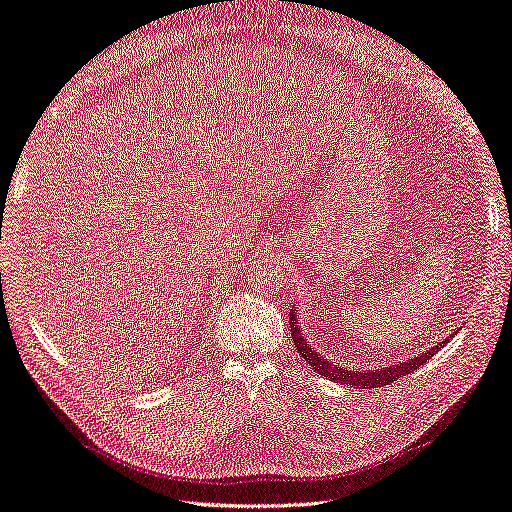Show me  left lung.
Returning <instances> with one entry per match:
<instances>
[{
	"label": "left lung",
	"instance_id": "8db88e82",
	"mask_svg": "<svg viewBox=\"0 0 512 512\" xmlns=\"http://www.w3.org/2000/svg\"><path fill=\"white\" fill-rule=\"evenodd\" d=\"M296 312L299 310L290 312V329H292V338H294L296 349H299V353H301V358L305 362H310V366H314V371H318L320 375H325L327 379H334V382H340V384H349L353 388H377V386H388L392 382H397L399 377L417 371V368L430 360L438 349H443L445 342L451 338L449 336L447 340L438 342L436 347H432L430 351L414 355V358H406V362H397V364H390L384 368H366V371H360V368H353V371H349V368H344L336 362L325 360L323 355L314 351L310 344H307V338L301 334L303 329L299 325V320H296Z\"/></svg>",
	"mask_w": 512,
	"mask_h": 512
}]
</instances>
